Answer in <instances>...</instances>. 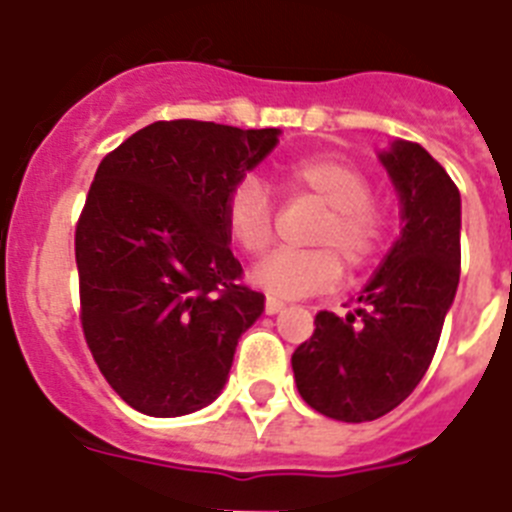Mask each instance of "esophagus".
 Here are the masks:
<instances>
[{"mask_svg":"<svg viewBox=\"0 0 512 512\" xmlns=\"http://www.w3.org/2000/svg\"><path fill=\"white\" fill-rule=\"evenodd\" d=\"M283 307H286L283 299H276V296H268V299H265V312H268V315H276Z\"/></svg>","mask_w":512,"mask_h":512,"instance_id":"esophagus-1","label":"esophagus"}]
</instances>
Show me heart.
Instances as JSON below:
<instances>
[{
    "instance_id": "b5f03b06",
    "label": "heart",
    "mask_w": 512,
    "mask_h": 512,
    "mask_svg": "<svg viewBox=\"0 0 512 512\" xmlns=\"http://www.w3.org/2000/svg\"><path fill=\"white\" fill-rule=\"evenodd\" d=\"M278 182L291 195L325 205L309 242L315 249H281L252 270V281L268 294L307 296L330 289L346 270L367 268L385 239V213L372 200V184L354 163L333 156L302 158L278 169ZM223 223L247 255H263L273 244L276 221L268 192L255 176H242L223 197Z\"/></svg>"
}]
</instances>
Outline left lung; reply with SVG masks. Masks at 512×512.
I'll return each mask as SVG.
<instances>
[{"label": "left lung", "instance_id": "obj_1", "mask_svg": "<svg viewBox=\"0 0 512 512\" xmlns=\"http://www.w3.org/2000/svg\"><path fill=\"white\" fill-rule=\"evenodd\" d=\"M398 197L403 231L362 307L317 312L315 333L291 356L299 395L338 422H372L414 393L440 341L461 278V192L419 143L380 153Z\"/></svg>", "mask_w": 512, "mask_h": 512}]
</instances>
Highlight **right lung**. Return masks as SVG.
Returning a JSON list of instances; mask_svg holds the SVG:
<instances>
[{"instance_id":"obj_1","label":"right lung","mask_w":512,"mask_h":512,"mask_svg":"<svg viewBox=\"0 0 512 512\" xmlns=\"http://www.w3.org/2000/svg\"><path fill=\"white\" fill-rule=\"evenodd\" d=\"M281 130L171 119L103 158L75 229L80 322L101 375L148 416L218 398L236 343L263 315L223 223V197Z\"/></svg>"}]
</instances>
